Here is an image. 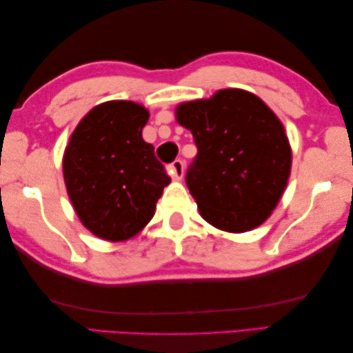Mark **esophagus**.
Segmentation results:
<instances>
[{
	"label": "esophagus",
	"mask_w": 353,
	"mask_h": 353,
	"mask_svg": "<svg viewBox=\"0 0 353 353\" xmlns=\"http://www.w3.org/2000/svg\"><path fill=\"white\" fill-rule=\"evenodd\" d=\"M169 172L170 175L175 178V180H180L184 175V163L181 159H175L173 163L169 165Z\"/></svg>",
	"instance_id": "1"
}]
</instances>
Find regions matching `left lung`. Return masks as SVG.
Masks as SVG:
<instances>
[{
	"mask_svg": "<svg viewBox=\"0 0 353 353\" xmlns=\"http://www.w3.org/2000/svg\"><path fill=\"white\" fill-rule=\"evenodd\" d=\"M176 120L197 145L186 184L201 217L230 233L261 225L291 173V147L279 117L250 92L223 89L210 100L183 103Z\"/></svg>",
	"mask_w": 353,
	"mask_h": 353,
	"instance_id": "obj_1",
	"label": "left lung"
}]
</instances>
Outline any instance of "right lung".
Masks as SVG:
<instances>
[{
	"label": "right lung",
	"mask_w": 353,
	"mask_h": 353,
	"mask_svg": "<svg viewBox=\"0 0 353 353\" xmlns=\"http://www.w3.org/2000/svg\"><path fill=\"white\" fill-rule=\"evenodd\" d=\"M148 117L137 103H103L81 120L63 153L68 197L98 238L117 242L137 234L170 183L154 147L142 139Z\"/></svg>",
	"instance_id": "1"
}]
</instances>
